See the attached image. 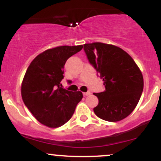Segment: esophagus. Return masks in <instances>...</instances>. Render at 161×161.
Returning a JSON list of instances; mask_svg holds the SVG:
<instances>
[{"label":"esophagus","instance_id":"1","mask_svg":"<svg viewBox=\"0 0 161 161\" xmlns=\"http://www.w3.org/2000/svg\"><path fill=\"white\" fill-rule=\"evenodd\" d=\"M91 95V92H83V95H84V96H88V95Z\"/></svg>","mask_w":161,"mask_h":161}]
</instances>
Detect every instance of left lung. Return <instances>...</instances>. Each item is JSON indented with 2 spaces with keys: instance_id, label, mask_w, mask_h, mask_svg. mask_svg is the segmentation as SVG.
Listing matches in <instances>:
<instances>
[{
  "instance_id": "left-lung-1",
  "label": "left lung",
  "mask_w": 161,
  "mask_h": 161,
  "mask_svg": "<svg viewBox=\"0 0 161 161\" xmlns=\"http://www.w3.org/2000/svg\"><path fill=\"white\" fill-rule=\"evenodd\" d=\"M84 50L105 86L104 92L94 93L98 98L94 112L106 121L125 119L137 106L143 91L139 67L128 53L117 46L94 42L85 44Z\"/></svg>"
}]
</instances>
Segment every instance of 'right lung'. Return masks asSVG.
Wrapping results in <instances>:
<instances>
[{
    "mask_svg": "<svg viewBox=\"0 0 161 161\" xmlns=\"http://www.w3.org/2000/svg\"><path fill=\"white\" fill-rule=\"evenodd\" d=\"M83 45L58 46L46 50L31 62L21 85V95L35 118L49 128H57L69 120L81 92L61 88L64 66L68 58L78 53Z\"/></svg>",
    "mask_w": 161,
    "mask_h": 161,
    "instance_id": "right-lung-1",
    "label": "right lung"
}]
</instances>
